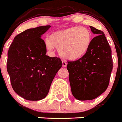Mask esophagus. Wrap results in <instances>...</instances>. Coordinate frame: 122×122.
I'll return each mask as SVG.
<instances>
[{
	"label": "esophagus",
	"instance_id": "1",
	"mask_svg": "<svg viewBox=\"0 0 122 122\" xmlns=\"http://www.w3.org/2000/svg\"><path fill=\"white\" fill-rule=\"evenodd\" d=\"M62 66L63 67H66V66H67V63L65 61H62Z\"/></svg>",
	"mask_w": 122,
	"mask_h": 122
}]
</instances>
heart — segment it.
<instances>
[{
	"label": "heart",
	"instance_id": "1",
	"mask_svg": "<svg viewBox=\"0 0 122 122\" xmlns=\"http://www.w3.org/2000/svg\"><path fill=\"white\" fill-rule=\"evenodd\" d=\"M91 43V32L83 26H74L55 32L44 41L47 50L53 51L55 47H57L61 56L71 60L82 56Z\"/></svg>",
	"mask_w": 122,
	"mask_h": 122
}]
</instances>
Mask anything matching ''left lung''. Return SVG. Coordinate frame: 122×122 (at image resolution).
<instances>
[{
	"label": "left lung",
	"mask_w": 122,
	"mask_h": 122,
	"mask_svg": "<svg viewBox=\"0 0 122 122\" xmlns=\"http://www.w3.org/2000/svg\"><path fill=\"white\" fill-rule=\"evenodd\" d=\"M90 27L97 36L82 57L67 65L72 94L82 101L94 99L107 90L113 69L112 50L104 34Z\"/></svg>",
	"instance_id": "8db88e82"
}]
</instances>
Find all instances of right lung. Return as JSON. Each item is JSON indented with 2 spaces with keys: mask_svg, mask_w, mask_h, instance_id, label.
<instances>
[{
  "mask_svg": "<svg viewBox=\"0 0 122 122\" xmlns=\"http://www.w3.org/2000/svg\"><path fill=\"white\" fill-rule=\"evenodd\" d=\"M50 25L28 29L14 38L8 52L7 71L13 90L24 99L37 101L47 96L62 66L59 57L47 56L41 35Z\"/></svg>",
  "mask_w": 122,
  "mask_h": 122,
  "instance_id": "1",
  "label": "right lung"
}]
</instances>
